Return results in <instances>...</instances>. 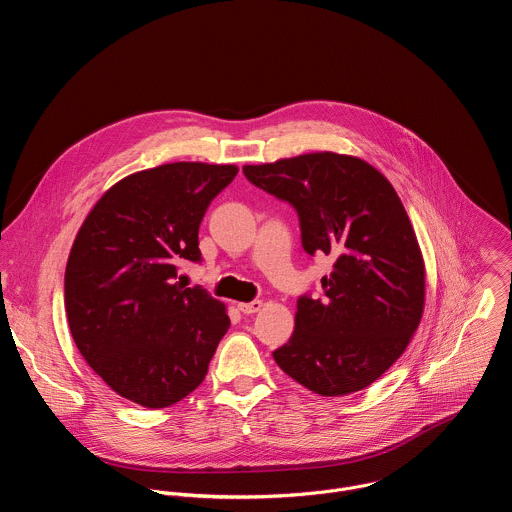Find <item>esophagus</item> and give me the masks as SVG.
<instances>
[{
	"instance_id": "obj_1",
	"label": "esophagus",
	"mask_w": 512,
	"mask_h": 512,
	"mask_svg": "<svg viewBox=\"0 0 512 512\" xmlns=\"http://www.w3.org/2000/svg\"><path fill=\"white\" fill-rule=\"evenodd\" d=\"M261 308H263L261 300H255V302H249V304H239V310L243 314H257V312H261Z\"/></svg>"
}]
</instances>
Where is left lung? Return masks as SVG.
I'll return each mask as SVG.
<instances>
[{
  "label": "left lung",
  "instance_id": "1",
  "mask_svg": "<svg viewBox=\"0 0 512 512\" xmlns=\"http://www.w3.org/2000/svg\"><path fill=\"white\" fill-rule=\"evenodd\" d=\"M245 176L294 204L302 245L332 255L324 300H298L296 328L273 352L279 369L322 397L381 379L411 342L425 308V263L391 182L369 162L312 152L247 164Z\"/></svg>",
  "mask_w": 512,
  "mask_h": 512
}]
</instances>
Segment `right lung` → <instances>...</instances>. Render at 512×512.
Instances as JSON below:
<instances>
[{
  "instance_id": "right-lung-1",
  "label": "right lung",
  "mask_w": 512,
  "mask_h": 512,
  "mask_svg": "<svg viewBox=\"0 0 512 512\" xmlns=\"http://www.w3.org/2000/svg\"><path fill=\"white\" fill-rule=\"evenodd\" d=\"M235 164L174 162L113 184L91 208L64 271L68 328L89 367L123 399L162 409L206 377L227 306L186 287L198 227Z\"/></svg>"
}]
</instances>
